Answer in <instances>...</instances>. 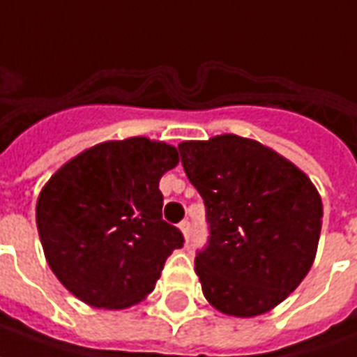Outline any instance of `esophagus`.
I'll return each instance as SVG.
<instances>
[{
  "label": "esophagus",
  "instance_id": "34e87169",
  "mask_svg": "<svg viewBox=\"0 0 357 357\" xmlns=\"http://www.w3.org/2000/svg\"><path fill=\"white\" fill-rule=\"evenodd\" d=\"M179 228H181V231H183V236H185V239L189 241V236H191V222L189 220H183L181 224H179Z\"/></svg>",
  "mask_w": 357,
  "mask_h": 357
}]
</instances>
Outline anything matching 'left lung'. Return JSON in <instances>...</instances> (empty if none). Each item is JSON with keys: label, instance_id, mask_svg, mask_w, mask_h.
Here are the masks:
<instances>
[{"label": "left lung", "instance_id": "8db88e82", "mask_svg": "<svg viewBox=\"0 0 357 357\" xmlns=\"http://www.w3.org/2000/svg\"><path fill=\"white\" fill-rule=\"evenodd\" d=\"M178 151L206 208L211 236L195 257L204 298L234 317L271 311L313 265L323 218L317 189L251 139L218 135Z\"/></svg>", "mask_w": 357, "mask_h": 357}]
</instances>
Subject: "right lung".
<instances>
[{
	"mask_svg": "<svg viewBox=\"0 0 357 357\" xmlns=\"http://www.w3.org/2000/svg\"><path fill=\"white\" fill-rule=\"evenodd\" d=\"M176 146L108 141L63 164L40 191L36 226L50 268L92 307L123 309L154 290L183 234L162 220L160 178Z\"/></svg>",
	"mask_w": 357,
	"mask_h": 357,
	"instance_id": "right-lung-1",
	"label": "right lung"
}]
</instances>
